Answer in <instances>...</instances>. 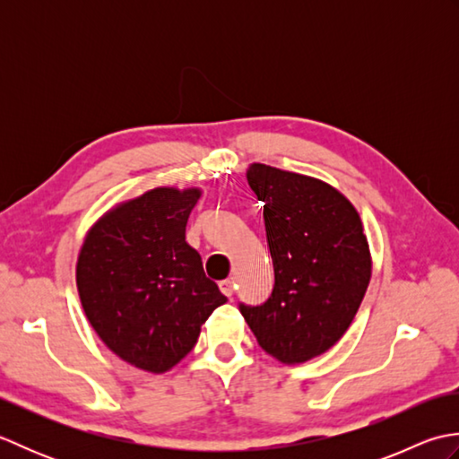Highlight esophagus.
Listing matches in <instances>:
<instances>
[{"instance_id": "esophagus-1", "label": "esophagus", "mask_w": 459, "mask_h": 459, "mask_svg": "<svg viewBox=\"0 0 459 459\" xmlns=\"http://www.w3.org/2000/svg\"><path fill=\"white\" fill-rule=\"evenodd\" d=\"M219 288L227 298H232V294H235V281H232V280H222Z\"/></svg>"}]
</instances>
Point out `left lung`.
<instances>
[{
	"instance_id": "1",
	"label": "left lung",
	"mask_w": 459,
	"mask_h": 459,
	"mask_svg": "<svg viewBox=\"0 0 459 459\" xmlns=\"http://www.w3.org/2000/svg\"><path fill=\"white\" fill-rule=\"evenodd\" d=\"M247 179L264 203L274 290L240 314L268 355L306 363L343 337L365 298L373 260L363 222L343 193L309 175L252 163Z\"/></svg>"
}]
</instances>
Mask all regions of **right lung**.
Here are the masks:
<instances>
[{"label":"right lung","instance_id":"add662e5","mask_svg":"<svg viewBox=\"0 0 459 459\" xmlns=\"http://www.w3.org/2000/svg\"><path fill=\"white\" fill-rule=\"evenodd\" d=\"M199 197L197 187H155L118 203L86 232L76 260V288L96 335L148 373L178 365L227 301L185 242Z\"/></svg>","mask_w":459,"mask_h":459}]
</instances>
